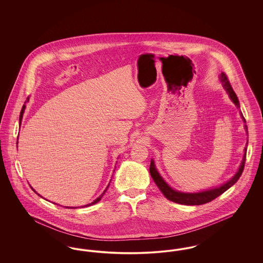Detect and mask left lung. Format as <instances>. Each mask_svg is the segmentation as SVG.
<instances>
[{
	"label": "left lung",
	"instance_id": "8db88e82",
	"mask_svg": "<svg viewBox=\"0 0 263 263\" xmlns=\"http://www.w3.org/2000/svg\"><path fill=\"white\" fill-rule=\"evenodd\" d=\"M220 82L222 83L223 87L226 89V91L228 92L230 99L232 101L236 104L237 107H239V102H238V97L235 93L234 89L232 88L227 76L225 73H221L220 75ZM240 116L243 120V122H246V119L243 117V115L240 113ZM245 129L248 132V126L245 125ZM246 157H247V148L245 149V154H243V158L241 163L238 167V173L234 175L229 181H227L224 184H222L219 187L213 188V189H208L205 191H200V192H195V193H186V192H180L175 190L171 187L164 180L163 177L160 175L159 172L156 168V165L154 161H151L150 164V174L151 176L153 177L155 183L157 184V186L160 188V190L162 191L164 197L168 200L173 201L178 204H183V205H202L205 203H208L210 201L214 200L215 198H217L218 196H220L221 194H223L226 190H228L231 186H233L239 178V176L242 174L243 167H245V163H246Z\"/></svg>",
	"mask_w": 263,
	"mask_h": 263
}]
</instances>
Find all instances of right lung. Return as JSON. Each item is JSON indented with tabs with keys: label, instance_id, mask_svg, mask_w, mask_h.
I'll return each mask as SVG.
<instances>
[{
	"label": "right lung",
	"instance_id": "1",
	"mask_svg": "<svg viewBox=\"0 0 263 263\" xmlns=\"http://www.w3.org/2000/svg\"><path fill=\"white\" fill-rule=\"evenodd\" d=\"M28 100H29V97H27V99H26V100H25V104H24V105H23V108H22V111H21V114H20V125H21V123H22V119H23V116H24V112H25V103H26V102H27V101H28ZM17 139H18V137H17ZM16 143H17V142H16ZM108 186H109V184H108V185H107V187L105 188V190H104V191H103V193H102V194H101V195H100V196H99V197H98V198H97V199H96V200L93 201V202H91V203H89V204H88V205H86V206H84V207H87V206H90V205H93V204H96V203H98V202H99V201H100V199H101V198H102V196H103V194H104V193H105V191H106V190H107V188H108ZM31 188H32V187H31ZM32 190H33V191H34V192H35V193H36V191H35V190H34V189H33V188H32ZM38 195H39V194H38ZM39 196H40V195H39ZM41 197H42V196H41ZM54 204H55V203H54ZM66 208H70V209H73V208H74V209H75V207H66ZM76 208H77V207H76Z\"/></svg>",
	"mask_w": 263,
	"mask_h": 263
}]
</instances>
